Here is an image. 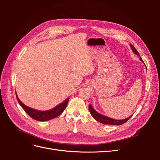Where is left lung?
<instances>
[{"mask_svg": "<svg viewBox=\"0 0 160 160\" xmlns=\"http://www.w3.org/2000/svg\"><path fill=\"white\" fill-rule=\"evenodd\" d=\"M130 47H131V48H132L133 51L135 53V54L138 55H139V52H138L136 49H135V48L132 45H130ZM139 59L142 62H143L141 57H140ZM89 111H90L91 115L93 116V118L96 121H98V122H100L101 123H103V124L120 125H122V124L125 123V122H127L131 118V117H132V115L130 116V117H129V118H128L126 119H122V120H117V119H112V118H109L108 117H106V116H105V115H101V114L98 113L93 108V107H92L91 105H89Z\"/></svg>", "mask_w": 160, "mask_h": 160, "instance_id": "obj_1", "label": "left lung"}]
</instances>
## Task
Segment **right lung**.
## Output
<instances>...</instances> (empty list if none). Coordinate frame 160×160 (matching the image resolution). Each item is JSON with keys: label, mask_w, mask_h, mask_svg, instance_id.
<instances>
[{"label": "right lung", "mask_w": 160, "mask_h": 160, "mask_svg": "<svg viewBox=\"0 0 160 160\" xmlns=\"http://www.w3.org/2000/svg\"><path fill=\"white\" fill-rule=\"evenodd\" d=\"M16 96H17V99L19 105H20L22 107V108L25 110V112L32 119L37 121H41V122H44V121H48V120L52 119L53 118H57V116H59V115H61L65 109L67 103H68V101L69 100V98L67 99L63 103L58 105L57 107L51 110L41 111H37L34 109H32L31 108L27 107V106L24 105L21 101L19 100L17 94H16Z\"/></svg>", "instance_id": "1"}]
</instances>
